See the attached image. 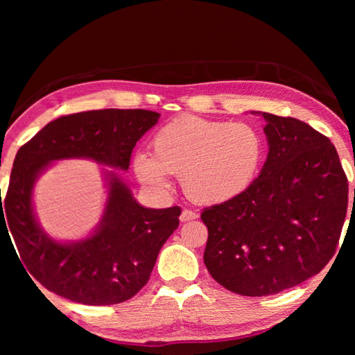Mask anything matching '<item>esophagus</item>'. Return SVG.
Segmentation results:
<instances>
[{
  "label": "esophagus",
  "instance_id": "1",
  "mask_svg": "<svg viewBox=\"0 0 355 355\" xmlns=\"http://www.w3.org/2000/svg\"><path fill=\"white\" fill-rule=\"evenodd\" d=\"M197 218H198V214L192 212V210H189V209H184L183 212H182V215H180V221H182V223H187V221L197 220Z\"/></svg>",
  "mask_w": 355,
  "mask_h": 355
}]
</instances>
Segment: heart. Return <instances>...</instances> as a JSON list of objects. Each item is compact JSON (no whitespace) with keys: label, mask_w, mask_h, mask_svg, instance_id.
I'll return each instance as SVG.
<instances>
[{"label":"heart","mask_w":355,"mask_h":355,"mask_svg":"<svg viewBox=\"0 0 355 355\" xmlns=\"http://www.w3.org/2000/svg\"><path fill=\"white\" fill-rule=\"evenodd\" d=\"M266 157L258 126L198 116H182L153 137V154L137 153V178L153 189H166L169 173L180 175L184 193L198 205L230 201L252 186Z\"/></svg>","instance_id":"obj_1"}]
</instances>
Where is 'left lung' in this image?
I'll return each instance as SVG.
<instances>
[{"mask_svg": "<svg viewBox=\"0 0 355 355\" xmlns=\"http://www.w3.org/2000/svg\"><path fill=\"white\" fill-rule=\"evenodd\" d=\"M252 112L266 120L267 160L247 191L206 207L201 220L209 230V273L224 288L256 297L299 285L333 258L348 178L333 143L314 128Z\"/></svg>", "mask_w": 355, "mask_h": 355, "instance_id": "1", "label": "left lung"}]
</instances>
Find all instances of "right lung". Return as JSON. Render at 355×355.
<instances>
[{"instance_id":"1","label":"right lung","mask_w":355,"mask_h":355,"mask_svg":"<svg viewBox=\"0 0 355 355\" xmlns=\"http://www.w3.org/2000/svg\"><path fill=\"white\" fill-rule=\"evenodd\" d=\"M158 119V112L148 110L78 112L53 120L19 148L4 202L0 191V227L4 221L21 261L47 290L73 302L114 305L135 296L149 281L158 252L178 227L182 209L141 206L119 171L104 170L109 197L100 224L87 239L56 241L37 223L33 187L53 161L67 157L128 171L135 143Z\"/></svg>"}]
</instances>
